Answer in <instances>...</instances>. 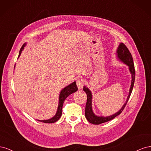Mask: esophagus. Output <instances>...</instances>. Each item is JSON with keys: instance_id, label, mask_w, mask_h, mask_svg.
Returning <instances> with one entry per match:
<instances>
[{"instance_id": "1", "label": "esophagus", "mask_w": 151, "mask_h": 151, "mask_svg": "<svg viewBox=\"0 0 151 151\" xmlns=\"http://www.w3.org/2000/svg\"><path fill=\"white\" fill-rule=\"evenodd\" d=\"M77 88H78L79 89H81L82 88H83V81L81 80H77Z\"/></svg>"}]
</instances>
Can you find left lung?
<instances>
[{
  "label": "left lung",
  "mask_w": 151,
  "mask_h": 151,
  "mask_svg": "<svg viewBox=\"0 0 151 151\" xmlns=\"http://www.w3.org/2000/svg\"><path fill=\"white\" fill-rule=\"evenodd\" d=\"M117 55H118V58H119L122 62H123L125 63H126L127 65H129L130 71L132 74V84L130 86L129 94L128 96L126 103H125L124 105H123V107L119 111H118L116 113L114 114V115L111 116H107V117L97 116L93 113L92 111V107H91V103H92V101H91V99H92V94H91V93L89 91V89L84 86L83 88V90L84 91H85L87 94V102H86V108H85V116H86V119L88 120V122H90L91 123H93V124H94V125L101 124V123L110 121L113 120V118H115L116 116H117L118 115H119L122 112L123 109H124L126 104L130 98L132 89H133L134 82H135V70L133 58H132V55L129 49H128V48L126 47V45L123 43H120V45H119V47H118L117 50Z\"/></svg>",
  "instance_id": "left-lung-1"
}]
</instances>
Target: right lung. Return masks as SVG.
Here are the masks:
<instances>
[{"label": "right lung", "mask_w": 151, "mask_h": 151, "mask_svg": "<svg viewBox=\"0 0 151 151\" xmlns=\"http://www.w3.org/2000/svg\"><path fill=\"white\" fill-rule=\"evenodd\" d=\"M26 44H24L22 45V47L20 49L19 51V57L21 55V51L24 48V47L25 46ZM78 88H77V85H76V82H74V83H72L71 84L68 85V86H67L66 88H65L63 89L62 90V91L60 92V96H59V103H58V109L56 115H55V116H53L52 118L50 120H38L39 122H42L43 123H55L56 122L57 120H59V118H60L61 115H62V106H63V102H64L65 99L67 98V96H68L70 94H71L72 93H75L76 91H77Z\"/></svg>", "instance_id": "1"}]
</instances>
